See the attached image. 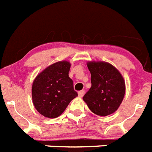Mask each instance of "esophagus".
Returning a JSON list of instances; mask_svg holds the SVG:
<instances>
[{
    "label": "esophagus",
    "mask_w": 152,
    "mask_h": 152,
    "mask_svg": "<svg viewBox=\"0 0 152 152\" xmlns=\"http://www.w3.org/2000/svg\"><path fill=\"white\" fill-rule=\"evenodd\" d=\"M84 93H85V91H84V90H82V91H80L78 92V96H80V97H82V96L84 95Z\"/></svg>",
    "instance_id": "esophagus-1"
}]
</instances>
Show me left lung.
<instances>
[{"mask_svg": "<svg viewBox=\"0 0 152 152\" xmlns=\"http://www.w3.org/2000/svg\"><path fill=\"white\" fill-rule=\"evenodd\" d=\"M91 88L83 96L89 109L101 116L117 110L124 97L126 85L123 76L112 64L103 61L88 63Z\"/></svg>", "mask_w": 152, "mask_h": 152, "instance_id": "obj_1", "label": "left lung"}]
</instances>
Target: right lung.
Here are the masks:
<instances>
[{
    "mask_svg": "<svg viewBox=\"0 0 152 152\" xmlns=\"http://www.w3.org/2000/svg\"><path fill=\"white\" fill-rule=\"evenodd\" d=\"M70 67L68 61L56 62L42 71L33 81V104L42 116L52 119L59 116L77 96L73 80L68 77Z\"/></svg>",
    "mask_w": 152,
    "mask_h": 152,
    "instance_id": "1",
    "label": "right lung"
}]
</instances>
